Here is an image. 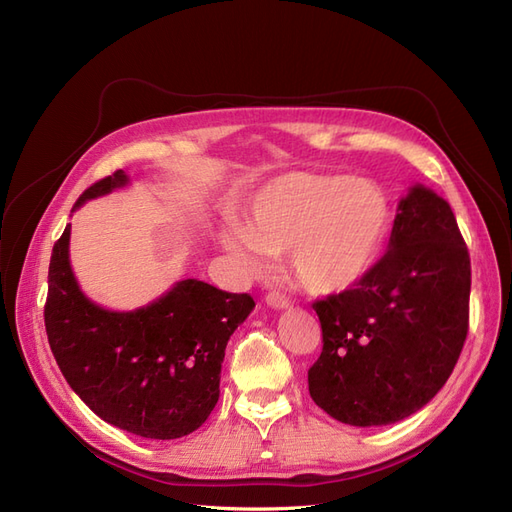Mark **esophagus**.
Listing matches in <instances>:
<instances>
[{"label":"esophagus","mask_w":512,"mask_h":512,"mask_svg":"<svg viewBox=\"0 0 512 512\" xmlns=\"http://www.w3.org/2000/svg\"><path fill=\"white\" fill-rule=\"evenodd\" d=\"M267 305L273 309H286L290 305V301L280 292H269L267 294Z\"/></svg>","instance_id":"esophagus-1"}]
</instances>
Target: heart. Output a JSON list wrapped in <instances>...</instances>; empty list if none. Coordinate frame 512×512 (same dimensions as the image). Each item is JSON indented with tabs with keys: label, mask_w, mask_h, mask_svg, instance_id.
<instances>
[{
	"label": "heart",
	"mask_w": 512,
	"mask_h": 512,
	"mask_svg": "<svg viewBox=\"0 0 512 512\" xmlns=\"http://www.w3.org/2000/svg\"><path fill=\"white\" fill-rule=\"evenodd\" d=\"M386 230L389 203L374 183L294 173L258 190L245 226H226L222 243L252 273L265 271L269 256L288 254L307 292L335 294L374 269Z\"/></svg>",
	"instance_id": "heart-1"
}]
</instances>
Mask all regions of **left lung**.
<instances>
[{"label":"left lung","instance_id":"left-lung-1","mask_svg":"<svg viewBox=\"0 0 512 512\" xmlns=\"http://www.w3.org/2000/svg\"><path fill=\"white\" fill-rule=\"evenodd\" d=\"M470 284L451 205L414 185L374 269L312 305L322 327V352L307 371L316 406L346 425L374 427L429 404L466 342Z\"/></svg>","mask_w":512,"mask_h":512}]
</instances>
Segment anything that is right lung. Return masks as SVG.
Returning a JSON list of instances; mask_svg holds the SVG:
<instances>
[{
	"instance_id": "add662e5",
	"label": "right lung",
	"mask_w": 512,
	"mask_h": 512,
	"mask_svg": "<svg viewBox=\"0 0 512 512\" xmlns=\"http://www.w3.org/2000/svg\"><path fill=\"white\" fill-rule=\"evenodd\" d=\"M126 183L128 175L115 170L87 188L74 209ZM68 247L70 226L53 245L44 327L72 391L102 421L141 438L175 440L196 431L218 404L226 344L254 299L183 280L134 312H111L76 284Z\"/></svg>"
}]
</instances>
